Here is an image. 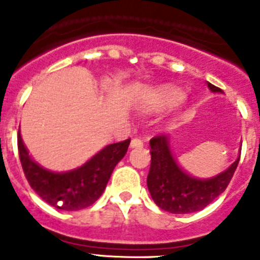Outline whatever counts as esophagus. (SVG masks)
<instances>
[{
    "label": "esophagus",
    "mask_w": 260,
    "mask_h": 260,
    "mask_svg": "<svg viewBox=\"0 0 260 260\" xmlns=\"http://www.w3.org/2000/svg\"><path fill=\"white\" fill-rule=\"evenodd\" d=\"M130 147H132V148L143 147V141H142V139H139V138H134V139H132V142H130Z\"/></svg>",
    "instance_id": "1"
}]
</instances>
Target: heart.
Listing matches in <instances>:
<instances>
[{
  "label": "heart",
  "mask_w": 260,
  "mask_h": 260,
  "mask_svg": "<svg viewBox=\"0 0 260 260\" xmlns=\"http://www.w3.org/2000/svg\"><path fill=\"white\" fill-rule=\"evenodd\" d=\"M185 92L180 88L174 87H168V88L161 89L156 93L152 103L150 105L151 110H161L169 109V108L177 107L185 100Z\"/></svg>",
  "instance_id": "heart-1"
}]
</instances>
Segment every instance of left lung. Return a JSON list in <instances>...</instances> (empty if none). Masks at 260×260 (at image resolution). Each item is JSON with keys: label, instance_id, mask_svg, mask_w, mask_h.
Returning a JSON list of instances; mask_svg holds the SVG:
<instances>
[{"label": "left lung", "instance_id": "left-lung-1", "mask_svg": "<svg viewBox=\"0 0 260 260\" xmlns=\"http://www.w3.org/2000/svg\"><path fill=\"white\" fill-rule=\"evenodd\" d=\"M212 92H222L207 83ZM151 168L147 177L148 191L156 206L171 213H191L215 201L231 182L240 157L221 173L211 178H195L178 165L171 150V141L157 135L150 141ZM241 156V152H240Z\"/></svg>", "mask_w": 260, "mask_h": 260}]
</instances>
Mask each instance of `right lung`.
I'll list each match as a JSON object with an SVG mask.
<instances>
[{"label":"right lung","instance_id":"add662e5","mask_svg":"<svg viewBox=\"0 0 260 260\" xmlns=\"http://www.w3.org/2000/svg\"><path fill=\"white\" fill-rule=\"evenodd\" d=\"M128 144L130 139L108 144L77 169L52 172L32 160L18 134L19 158L29 186L43 201L63 211L83 210L102 197L114 167L127 152Z\"/></svg>","mask_w":260,"mask_h":260}]
</instances>
